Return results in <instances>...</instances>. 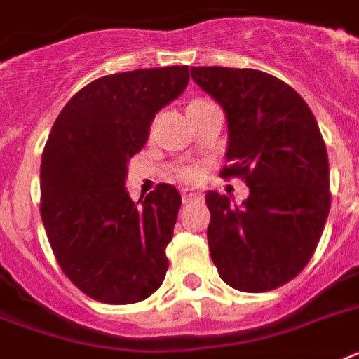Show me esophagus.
I'll use <instances>...</instances> for the list:
<instances>
[{
    "label": "esophagus",
    "mask_w": 359,
    "mask_h": 359,
    "mask_svg": "<svg viewBox=\"0 0 359 359\" xmlns=\"http://www.w3.org/2000/svg\"><path fill=\"white\" fill-rule=\"evenodd\" d=\"M197 199H201V195L197 194V191H194V189H189V188L182 189V201H184V203H191V201H197Z\"/></svg>",
    "instance_id": "1"
}]
</instances>
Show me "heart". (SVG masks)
I'll use <instances>...</instances> for the list:
<instances>
[{
  "mask_svg": "<svg viewBox=\"0 0 359 359\" xmlns=\"http://www.w3.org/2000/svg\"><path fill=\"white\" fill-rule=\"evenodd\" d=\"M182 177H184V179H188V180H194L195 177H197V173H195V171H191V170H188V171H184V173H182Z\"/></svg>",
  "mask_w": 359,
  "mask_h": 359,
  "instance_id": "1",
  "label": "heart"
}]
</instances>
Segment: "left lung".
Wrapping results in <instances>:
<instances>
[{
    "label": "left lung",
    "instance_id": "8db88e82",
    "mask_svg": "<svg viewBox=\"0 0 359 359\" xmlns=\"http://www.w3.org/2000/svg\"><path fill=\"white\" fill-rule=\"evenodd\" d=\"M189 74L225 110L232 165L221 177L249 186L240 206L206 194L212 262L234 290H276L310 262L330 212L328 154L316 116L290 84L258 69L205 66Z\"/></svg>",
    "mask_w": 359,
    "mask_h": 359
}]
</instances>
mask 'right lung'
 <instances>
[{"instance_id": "1", "label": "right lung", "mask_w": 359, "mask_h": 359, "mask_svg": "<svg viewBox=\"0 0 359 359\" xmlns=\"http://www.w3.org/2000/svg\"><path fill=\"white\" fill-rule=\"evenodd\" d=\"M188 81V66L104 75L69 99L49 133L40 164L43 229L64 275L95 301L133 304L164 282L180 194L158 184L134 203L125 179L156 112Z\"/></svg>"}]
</instances>
